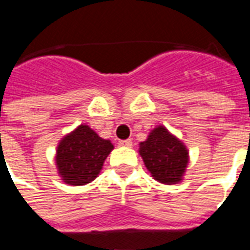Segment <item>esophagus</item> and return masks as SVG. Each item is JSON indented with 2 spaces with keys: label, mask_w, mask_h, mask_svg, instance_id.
<instances>
[{
  "label": "esophagus",
  "mask_w": 250,
  "mask_h": 250,
  "mask_svg": "<svg viewBox=\"0 0 250 250\" xmlns=\"http://www.w3.org/2000/svg\"><path fill=\"white\" fill-rule=\"evenodd\" d=\"M119 146L131 147V146H132V142H131L130 139H125V141H119Z\"/></svg>",
  "instance_id": "obj_1"
}]
</instances>
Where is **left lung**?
I'll return each mask as SVG.
<instances>
[{
	"mask_svg": "<svg viewBox=\"0 0 250 250\" xmlns=\"http://www.w3.org/2000/svg\"><path fill=\"white\" fill-rule=\"evenodd\" d=\"M139 154L147 170L161 184H178L188 163V151L177 136L163 125H158L139 143Z\"/></svg>",
	"mask_w": 250,
	"mask_h": 250,
	"instance_id": "1",
	"label": "left lung"
}]
</instances>
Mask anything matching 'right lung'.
Returning <instances> with one entry per match:
<instances>
[{"label":"right lung","instance_id":"1","mask_svg":"<svg viewBox=\"0 0 250 250\" xmlns=\"http://www.w3.org/2000/svg\"><path fill=\"white\" fill-rule=\"evenodd\" d=\"M112 150L114 145L111 141L100 138L87 125H80L64 136L57 146L59 175L72 186L89 184L98 177L105 158Z\"/></svg>","mask_w":250,"mask_h":250}]
</instances>
